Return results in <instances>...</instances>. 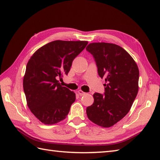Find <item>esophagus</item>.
<instances>
[{"mask_svg":"<svg viewBox=\"0 0 160 160\" xmlns=\"http://www.w3.org/2000/svg\"><path fill=\"white\" fill-rule=\"evenodd\" d=\"M78 94L80 95V96H84V95H85V94H86V93H85V92H84V91H82V90H78Z\"/></svg>","mask_w":160,"mask_h":160,"instance_id":"34e87169","label":"esophagus"}]
</instances>
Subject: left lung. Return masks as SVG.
I'll return each instance as SVG.
<instances>
[{"instance_id": "1", "label": "left lung", "mask_w": 160, "mask_h": 160, "mask_svg": "<svg viewBox=\"0 0 160 160\" xmlns=\"http://www.w3.org/2000/svg\"><path fill=\"white\" fill-rule=\"evenodd\" d=\"M86 49L94 58L98 75L107 82L104 95L93 94L87 117L102 127H111L128 113L137 96L138 67L130 54L115 44L93 42Z\"/></svg>"}]
</instances>
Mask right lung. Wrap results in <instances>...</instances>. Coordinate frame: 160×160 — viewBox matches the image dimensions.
<instances>
[{
  "mask_svg": "<svg viewBox=\"0 0 160 160\" xmlns=\"http://www.w3.org/2000/svg\"><path fill=\"white\" fill-rule=\"evenodd\" d=\"M87 41L55 40L38 49L30 58L23 78V89L32 113L45 124L66 118L76 94L60 85L57 78L67 75Z\"/></svg>",
  "mask_w": 160,
  "mask_h": 160,
  "instance_id": "1",
  "label": "right lung"
}]
</instances>
